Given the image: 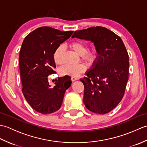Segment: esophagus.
Wrapping results in <instances>:
<instances>
[{
	"mask_svg": "<svg viewBox=\"0 0 147 147\" xmlns=\"http://www.w3.org/2000/svg\"><path fill=\"white\" fill-rule=\"evenodd\" d=\"M78 80V78H76V77H72L71 78V81L72 82H74V81H76Z\"/></svg>",
	"mask_w": 147,
	"mask_h": 147,
	"instance_id": "1",
	"label": "esophagus"
}]
</instances>
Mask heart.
<instances>
[{
	"label": "heart",
	"instance_id": "1",
	"mask_svg": "<svg viewBox=\"0 0 147 147\" xmlns=\"http://www.w3.org/2000/svg\"><path fill=\"white\" fill-rule=\"evenodd\" d=\"M70 47L82 57V59L88 63H92L95 59V52L94 50H87V47L83 42L76 41L70 43ZM65 47L63 45H59L54 53V60L56 64L61 65L63 63V55ZM86 69L85 65L83 64L74 65L66 64L62 66L60 69L62 75H69L77 76L83 73Z\"/></svg>",
	"mask_w": 147,
	"mask_h": 147
}]
</instances>
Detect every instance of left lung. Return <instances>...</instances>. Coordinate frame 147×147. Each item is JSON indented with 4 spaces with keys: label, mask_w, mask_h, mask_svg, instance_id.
<instances>
[{
    "label": "left lung",
    "mask_w": 147,
    "mask_h": 147,
    "mask_svg": "<svg viewBox=\"0 0 147 147\" xmlns=\"http://www.w3.org/2000/svg\"><path fill=\"white\" fill-rule=\"evenodd\" d=\"M91 41L98 55L83 85V103L89 111L105 114L123 98L129 76V56L123 40L112 31L101 26L76 31L72 38Z\"/></svg>",
    "instance_id": "obj_1"
}]
</instances>
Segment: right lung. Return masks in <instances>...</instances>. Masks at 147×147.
<instances>
[{
    "instance_id": "1",
    "label": "right lung",
    "mask_w": 147,
    "mask_h": 147,
    "mask_svg": "<svg viewBox=\"0 0 147 147\" xmlns=\"http://www.w3.org/2000/svg\"><path fill=\"white\" fill-rule=\"evenodd\" d=\"M73 33L43 26L28 34L22 43L19 57L22 92L31 107L39 113L48 114L58 111L65 92L71 85L69 77L64 76L58 78L55 86L51 87L47 77L55 73V50ZM65 79L70 85H64Z\"/></svg>"
}]
</instances>
